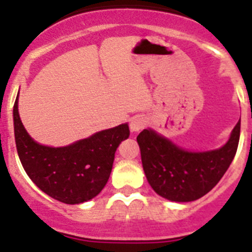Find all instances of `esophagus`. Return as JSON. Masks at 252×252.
I'll return each instance as SVG.
<instances>
[{"mask_svg": "<svg viewBox=\"0 0 252 252\" xmlns=\"http://www.w3.org/2000/svg\"><path fill=\"white\" fill-rule=\"evenodd\" d=\"M146 124H148V120L144 116H135L130 120V130L132 132H137L145 127Z\"/></svg>", "mask_w": 252, "mask_h": 252, "instance_id": "1", "label": "esophagus"}]
</instances>
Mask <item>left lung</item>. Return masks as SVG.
I'll use <instances>...</instances> for the list:
<instances>
[{
  "label": "left lung",
  "instance_id": "left-lung-1",
  "mask_svg": "<svg viewBox=\"0 0 252 252\" xmlns=\"http://www.w3.org/2000/svg\"><path fill=\"white\" fill-rule=\"evenodd\" d=\"M241 121L221 149L187 151L153 130L139 133L142 168L149 184L159 195L174 202L199 199L221 180L237 151Z\"/></svg>",
  "mask_w": 252,
  "mask_h": 252
}]
</instances>
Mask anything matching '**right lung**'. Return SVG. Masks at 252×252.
Segmentation results:
<instances>
[{
    "label": "right lung",
    "instance_id": "1",
    "mask_svg": "<svg viewBox=\"0 0 252 252\" xmlns=\"http://www.w3.org/2000/svg\"><path fill=\"white\" fill-rule=\"evenodd\" d=\"M19 95V94H17ZM15 141L26 174L44 193L66 204L90 201L106 186L116 149L130 136L126 124L64 148L40 145L29 136L13 104Z\"/></svg>",
    "mask_w": 252,
    "mask_h": 252
}]
</instances>
